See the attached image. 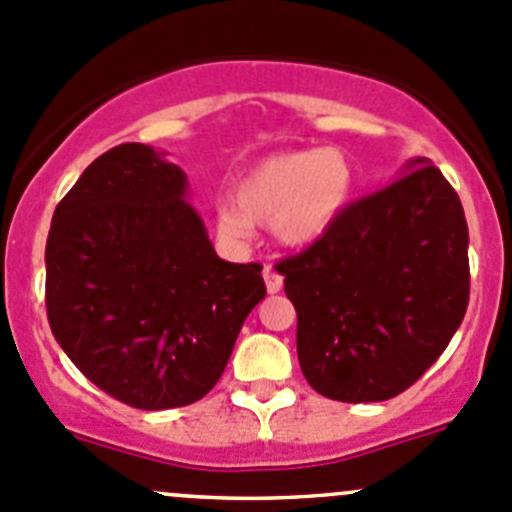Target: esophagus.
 <instances>
[{
    "label": "esophagus",
    "mask_w": 512,
    "mask_h": 512,
    "mask_svg": "<svg viewBox=\"0 0 512 512\" xmlns=\"http://www.w3.org/2000/svg\"><path fill=\"white\" fill-rule=\"evenodd\" d=\"M263 281H266V291L268 293H278L283 288V276L273 266L263 268Z\"/></svg>",
    "instance_id": "obj_1"
}]
</instances>
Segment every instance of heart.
Wrapping results in <instances>:
<instances>
[{
	"label": "heart",
	"mask_w": 512,
	"mask_h": 512,
	"mask_svg": "<svg viewBox=\"0 0 512 512\" xmlns=\"http://www.w3.org/2000/svg\"><path fill=\"white\" fill-rule=\"evenodd\" d=\"M356 191V169L341 149H298L251 166L234 186V206L216 214V229L231 241L251 236V224L268 226L283 249H311L346 214Z\"/></svg>",
	"instance_id": "1"
}]
</instances>
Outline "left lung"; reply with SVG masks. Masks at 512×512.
<instances>
[{
    "instance_id": "obj_1",
    "label": "left lung",
    "mask_w": 512,
    "mask_h": 512,
    "mask_svg": "<svg viewBox=\"0 0 512 512\" xmlns=\"http://www.w3.org/2000/svg\"><path fill=\"white\" fill-rule=\"evenodd\" d=\"M298 313V363L321 396L388 401L438 361L468 308V224L426 156L276 266Z\"/></svg>"
}]
</instances>
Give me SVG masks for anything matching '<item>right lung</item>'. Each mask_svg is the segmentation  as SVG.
<instances>
[{
	"instance_id": "obj_1",
	"label": "right lung",
	"mask_w": 512,
	"mask_h": 512,
	"mask_svg": "<svg viewBox=\"0 0 512 512\" xmlns=\"http://www.w3.org/2000/svg\"><path fill=\"white\" fill-rule=\"evenodd\" d=\"M44 261L57 343L141 411L204 398L266 296L261 266L216 256L186 174L146 144L86 166L54 211Z\"/></svg>"
}]
</instances>
